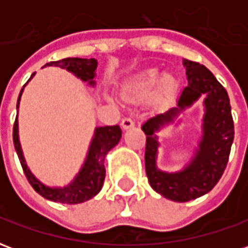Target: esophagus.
<instances>
[{
	"label": "esophagus",
	"mask_w": 248,
	"mask_h": 248,
	"mask_svg": "<svg viewBox=\"0 0 248 248\" xmlns=\"http://www.w3.org/2000/svg\"><path fill=\"white\" fill-rule=\"evenodd\" d=\"M121 124H122V127H124V129H130V127H133L135 124H134V121H133V119L129 118V117H126V118L122 119Z\"/></svg>",
	"instance_id": "esophagus-1"
}]
</instances>
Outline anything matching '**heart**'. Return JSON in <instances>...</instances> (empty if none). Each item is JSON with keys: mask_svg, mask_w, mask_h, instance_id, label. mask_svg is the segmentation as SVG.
I'll return each mask as SVG.
<instances>
[{"mask_svg": "<svg viewBox=\"0 0 248 248\" xmlns=\"http://www.w3.org/2000/svg\"><path fill=\"white\" fill-rule=\"evenodd\" d=\"M158 81H159V76H158L156 73H154V71H151V73H147V74H145L143 77H140V79H138V81L135 82L134 85L131 86V89H133V90H143V89H149V87L154 86ZM165 83H166V86H171L172 79L171 78H166Z\"/></svg>", "mask_w": 248, "mask_h": 248, "instance_id": "obj_1", "label": "heart"}]
</instances>
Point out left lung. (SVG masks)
Here are the masks:
<instances>
[{
    "label": "left lung",
    "instance_id": "obj_1",
    "mask_svg": "<svg viewBox=\"0 0 248 248\" xmlns=\"http://www.w3.org/2000/svg\"><path fill=\"white\" fill-rule=\"evenodd\" d=\"M188 85L178 98L177 108L155 114L142 124L146 134L145 166L150 186L174 202H188L211 191L219 182L234 140V121L229 94L206 66L183 60ZM205 95L202 138L189 165L181 172L166 173L156 167L159 142L155 133L172 123L179 113Z\"/></svg>",
    "mask_w": 248,
    "mask_h": 248
}]
</instances>
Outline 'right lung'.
I'll list each match as a JSON object with an SVG mask.
<instances>
[{"label": "right lung", "instance_id": "add662e5", "mask_svg": "<svg viewBox=\"0 0 248 248\" xmlns=\"http://www.w3.org/2000/svg\"><path fill=\"white\" fill-rule=\"evenodd\" d=\"M98 62L94 58L86 60V58H65L61 61L49 62L45 66H60L62 69L73 73L74 76L81 78L82 81L87 82L90 86L95 85V70H97ZM35 73L31 74L29 81L34 77ZM28 81V82H29ZM26 82V83H28ZM25 83V85H26ZM24 85V87H25ZM24 87L19 93L18 101H17V108H18L21 95L24 92ZM18 117H16V122L13 126V142L17 155L21 162V166L24 169V172L28 181L40 195H42L49 201L58 203H66V204H77V203L86 202L93 197H95L101 191L105 181V156L108 151L117 145L122 137V130L118 124L115 126H103V127H95L94 137L87 151L86 159L83 166L81 167L79 172L76 178L65 187H49L41 183L37 178L31 174L29 167L25 162L21 143L18 137Z\"/></svg>", "mask_w": 248, "mask_h": 248}]
</instances>
